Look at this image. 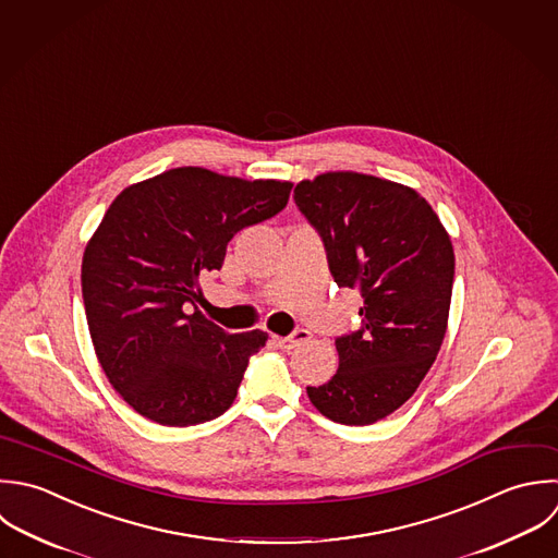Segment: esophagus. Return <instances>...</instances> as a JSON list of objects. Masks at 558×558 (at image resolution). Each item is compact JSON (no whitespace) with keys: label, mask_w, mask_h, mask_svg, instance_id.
Returning <instances> with one entry per match:
<instances>
[{"label":"esophagus","mask_w":558,"mask_h":558,"mask_svg":"<svg viewBox=\"0 0 558 558\" xmlns=\"http://www.w3.org/2000/svg\"><path fill=\"white\" fill-rule=\"evenodd\" d=\"M308 339H311V332L304 330V328H300V330H295V332L289 335V337H276V345H278L280 350H293V348L306 343Z\"/></svg>","instance_id":"obj_1"}]
</instances>
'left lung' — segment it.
Listing matches in <instances>:
<instances>
[{
    "label": "left lung",
    "mask_w": 558,
    "mask_h": 558,
    "mask_svg": "<svg viewBox=\"0 0 558 558\" xmlns=\"http://www.w3.org/2000/svg\"><path fill=\"white\" fill-rule=\"evenodd\" d=\"M293 199L319 232L335 282L365 300L361 330L335 341L337 374L306 393L337 424H374L417 391L441 350L454 282L450 234L415 189L367 173L302 180Z\"/></svg>",
    "instance_id": "1"
}]
</instances>
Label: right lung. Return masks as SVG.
Here are the masks:
<instances>
[{"label": "right lung", "mask_w": 558, "mask_h": 558, "mask_svg": "<svg viewBox=\"0 0 558 558\" xmlns=\"http://www.w3.org/2000/svg\"><path fill=\"white\" fill-rule=\"evenodd\" d=\"M291 186L178 167L114 197L84 250L82 298L97 361L138 415L195 426L232 407L267 332L228 335L186 304L230 239L280 213Z\"/></svg>", "instance_id": "right-lung-1"}]
</instances>
